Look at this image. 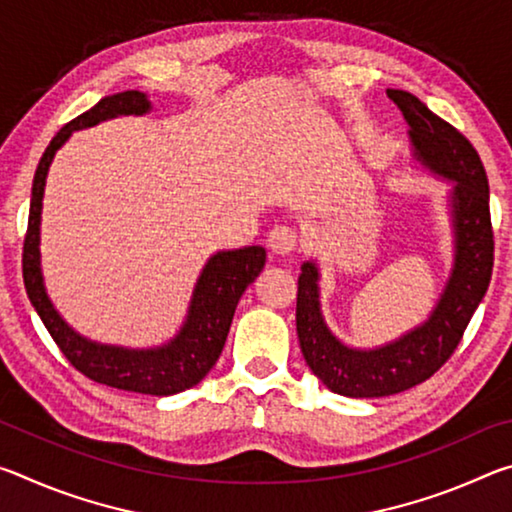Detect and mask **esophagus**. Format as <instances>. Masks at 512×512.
Segmentation results:
<instances>
[{"label": "esophagus", "mask_w": 512, "mask_h": 512, "mask_svg": "<svg viewBox=\"0 0 512 512\" xmlns=\"http://www.w3.org/2000/svg\"><path fill=\"white\" fill-rule=\"evenodd\" d=\"M298 246V232L291 225H275V228L268 232V248L277 255H289Z\"/></svg>", "instance_id": "34e87169"}]
</instances>
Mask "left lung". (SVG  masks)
<instances>
[{
    "instance_id": "left-lung-1",
    "label": "left lung",
    "mask_w": 512,
    "mask_h": 512,
    "mask_svg": "<svg viewBox=\"0 0 512 512\" xmlns=\"http://www.w3.org/2000/svg\"><path fill=\"white\" fill-rule=\"evenodd\" d=\"M411 126L418 160L454 180L456 264L433 316L422 327L386 348L361 352L334 339L318 309V271L302 264L298 277L296 327L300 350L311 372L329 391L345 397H386L422 384L445 366L461 343L465 327L488 291L495 264L490 189L474 146L452 124L404 90H388Z\"/></svg>"
}]
</instances>
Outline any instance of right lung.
Instances as JSON below:
<instances>
[{
	"mask_svg": "<svg viewBox=\"0 0 512 512\" xmlns=\"http://www.w3.org/2000/svg\"><path fill=\"white\" fill-rule=\"evenodd\" d=\"M146 110H149V101H146L144 94L137 90H126L101 99L88 112L67 121L54 135L47 151L42 153L36 178H33L29 225L22 248V277L31 305L36 307L51 339H54L60 352L65 354V359L81 375L97 381V384L121 388V391L162 397L176 395L196 386L214 368V363L219 361L225 339H228L237 302L248 284L262 273L266 264V250L259 246H250L214 255L203 268L201 280H198L192 309H189V318L183 332L167 348L146 352L97 345L81 339L79 334H74L63 323V318L56 314V309L51 307L45 287H42L38 250L42 192H45L47 169L54 153L58 151V146L76 128L92 126L101 119L117 115H142Z\"/></svg>",
	"mask_w": 512,
	"mask_h": 512,
	"instance_id": "right-lung-1",
	"label": "right lung"
}]
</instances>
